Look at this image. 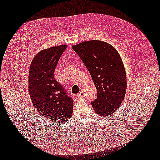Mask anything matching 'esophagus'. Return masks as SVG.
<instances>
[{
    "label": "esophagus",
    "instance_id": "1",
    "mask_svg": "<svg viewBox=\"0 0 160 160\" xmlns=\"http://www.w3.org/2000/svg\"><path fill=\"white\" fill-rule=\"evenodd\" d=\"M84 95H85V94H84V92H83V91H81V92H80L78 94V97H82L84 96Z\"/></svg>",
    "mask_w": 160,
    "mask_h": 160
}]
</instances>
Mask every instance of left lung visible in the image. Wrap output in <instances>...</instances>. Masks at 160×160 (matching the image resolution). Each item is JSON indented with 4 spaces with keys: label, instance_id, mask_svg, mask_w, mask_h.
Returning <instances> with one entry per match:
<instances>
[{
    "label": "left lung",
    "instance_id": "8db88e82",
    "mask_svg": "<svg viewBox=\"0 0 160 160\" xmlns=\"http://www.w3.org/2000/svg\"><path fill=\"white\" fill-rule=\"evenodd\" d=\"M87 68L96 87L92 105L97 114L110 116L120 106L127 88L126 71L121 58L110 44L100 40L73 46Z\"/></svg>",
    "mask_w": 160,
    "mask_h": 160
}]
</instances>
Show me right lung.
<instances>
[{
	"label": "right lung",
	"mask_w": 160,
	"mask_h": 160,
	"mask_svg": "<svg viewBox=\"0 0 160 160\" xmlns=\"http://www.w3.org/2000/svg\"><path fill=\"white\" fill-rule=\"evenodd\" d=\"M67 45L43 50L34 57L30 67L29 92L34 107L45 118L67 120L73 111V100L54 78V73Z\"/></svg>",
	"instance_id": "obj_1"
}]
</instances>
